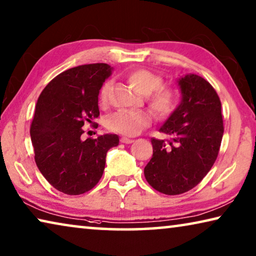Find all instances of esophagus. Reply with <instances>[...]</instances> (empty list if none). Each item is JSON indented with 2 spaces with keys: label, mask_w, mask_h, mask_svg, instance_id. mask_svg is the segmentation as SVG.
<instances>
[{
  "label": "esophagus",
  "mask_w": 256,
  "mask_h": 256,
  "mask_svg": "<svg viewBox=\"0 0 256 256\" xmlns=\"http://www.w3.org/2000/svg\"><path fill=\"white\" fill-rule=\"evenodd\" d=\"M120 141H122V142H123V144H132V142H133L132 139H128V138H126V136H122Z\"/></svg>",
  "instance_id": "obj_1"
}]
</instances>
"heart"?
I'll use <instances>...</instances> for the list:
<instances>
[{
  "mask_svg": "<svg viewBox=\"0 0 256 256\" xmlns=\"http://www.w3.org/2000/svg\"><path fill=\"white\" fill-rule=\"evenodd\" d=\"M130 85L139 94L146 95L150 108L161 117H166L176 109L178 96L172 87L163 86L161 76L147 68H136L126 74ZM112 82H106L102 85L98 98L102 104L108 102ZM152 115L147 110H120L108 117L106 126L109 131L118 134L133 136L140 133L152 123Z\"/></svg>",
  "mask_w": 256,
  "mask_h": 256,
  "instance_id": "1",
  "label": "heart"
}]
</instances>
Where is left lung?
<instances>
[{
  "instance_id": "left-lung-1",
  "label": "left lung",
  "mask_w": 256,
  "mask_h": 256,
  "mask_svg": "<svg viewBox=\"0 0 256 256\" xmlns=\"http://www.w3.org/2000/svg\"><path fill=\"white\" fill-rule=\"evenodd\" d=\"M182 102L160 128L171 140L152 138V156L144 177L168 196L188 192L209 172L223 138L222 104L216 90L198 74L178 79Z\"/></svg>"
}]
</instances>
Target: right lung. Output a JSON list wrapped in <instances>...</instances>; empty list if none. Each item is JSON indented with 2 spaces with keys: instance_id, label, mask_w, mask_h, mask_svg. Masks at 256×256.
Returning a JSON list of instances; mask_svg holds the SVG:
<instances>
[{
  "instance_id": "add662e5",
  "label": "right lung",
  "mask_w": 256,
  "mask_h": 256,
  "mask_svg": "<svg viewBox=\"0 0 256 256\" xmlns=\"http://www.w3.org/2000/svg\"><path fill=\"white\" fill-rule=\"evenodd\" d=\"M112 70L106 63L68 68L38 98L30 130L34 158L49 184L68 196L88 192L98 184L106 152L120 144L117 134L82 140L84 124L100 115L98 93Z\"/></svg>"
}]
</instances>
